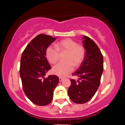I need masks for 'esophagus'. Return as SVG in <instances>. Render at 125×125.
I'll list each match as a JSON object with an SVG mask.
<instances>
[{
  "label": "esophagus",
  "mask_w": 125,
  "mask_h": 125,
  "mask_svg": "<svg viewBox=\"0 0 125 125\" xmlns=\"http://www.w3.org/2000/svg\"><path fill=\"white\" fill-rule=\"evenodd\" d=\"M63 77H59V82L63 81Z\"/></svg>",
  "instance_id": "1"
}]
</instances>
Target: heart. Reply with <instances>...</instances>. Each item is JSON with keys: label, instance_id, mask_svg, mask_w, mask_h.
Wrapping results in <instances>:
<instances>
[{"label": "heart", "instance_id": "b5f03b06", "mask_svg": "<svg viewBox=\"0 0 125 125\" xmlns=\"http://www.w3.org/2000/svg\"><path fill=\"white\" fill-rule=\"evenodd\" d=\"M56 48L49 46L46 50V56L51 64H55L60 58V53H66L64 56L66 62H60L53 67L52 72L56 75L64 77L73 71V65L79 67L82 63L85 57V49L77 42L71 39L60 41Z\"/></svg>", "mask_w": 125, "mask_h": 125}]
</instances>
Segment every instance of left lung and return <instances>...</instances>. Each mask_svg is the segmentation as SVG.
Here are the masks:
<instances>
[{
	"label": "left lung",
	"mask_w": 125,
	"mask_h": 125,
	"mask_svg": "<svg viewBox=\"0 0 125 125\" xmlns=\"http://www.w3.org/2000/svg\"><path fill=\"white\" fill-rule=\"evenodd\" d=\"M82 43L86 50L85 57L73 74L79 78L77 81L71 79L67 92L70 99L78 104H84L92 98L99 86L104 71L103 55L97 44L86 36L83 38Z\"/></svg>",
	"instance_id": "obj_1"
}]
</instances>
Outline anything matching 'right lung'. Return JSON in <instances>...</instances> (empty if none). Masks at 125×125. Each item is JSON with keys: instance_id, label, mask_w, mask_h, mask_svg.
<instances>
[{"instance_id": "obj_1", "label": "right lung", "mask_w": 125, "mask_h": 125, "mask_svg": "<svg viewBox=\"0 0 125 125\" xmlns=\"http://www.w3.org/2000/svg\"><path fill=\"white\" fill-rule=\"evenodd\" d=\"M56 38L40 34L28 44L21 59L20 75L24 92L28 99L38 106L49 104L59 83L56 75L44 76L51 69L46 56V50Z\"/></svg>"}]
</instances>
